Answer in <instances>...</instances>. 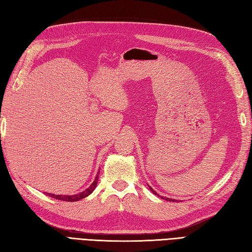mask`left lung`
<instances>
[{
  "mask_svg": "<svg viewBox=\"0 0 252 252\" xmlns=\"http://www.w3.org/2000/svg\"><path fill=\"white\" fill-rule=\"evenodd\" d=\"M150 189H151V191L153 192V193H154V194H157V192L155 191V190L154 189H153V188H151L150 187ZM158 195V194H157ZM165 200H167V201H174V200H172V199H169V198H165Z\"/></svg>",
  "mask_w": 252,
  "mask_h": 252,
  "instance_id": "1",
  "label": "left lung"
}]
</instances>
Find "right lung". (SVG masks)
<instances>
[{"mask_svg":"<svg viewBox=\"0 0 252 252\" xmlns=\"http://www.w3.org/2000/svg\"><path fill=\"white\" fill-rule=\"evenodd\" d=\"M98 174H99V173H97V176L95 177V181L92 183V185L87 190H84V191L80 192L78 194H73V195H62V194H52V193H47V194L49 195V197L58 199V200H61V201H67V202L79 201V200H81L85 197H88L90 193L93 192V190L95 189V187L97 185V182H98Z\"/></svg>","mask_w":252,"mask_h":252,"instance_id":"add662e5","label":"right lung"}]
</instances>
